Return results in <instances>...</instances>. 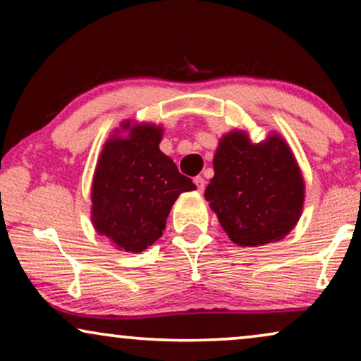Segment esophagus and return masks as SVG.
Returning a JSON list of instances; mask_svg holds the SVG:
<instances>
[{
  "instance_id": "34e87169",
  "label": "esophagus",
  "mask_w": 361,
  "mask_h": 361,
  "mask_svg": "<svg viewBox=\"0 0 361 361\" xmlns=\"http://www.w3.org/2000/svg\"><path fill=\"white\" fill-rule=\"evenodd\" d=\"M194 182H195V185H197V190H199V192H204V189H205V184H207L204 177H202V176H197L195 179H194Z\"/></svg>"
}]
</instances>
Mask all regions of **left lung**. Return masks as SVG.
<instances>
[{
    "label": "left lung",
    "mask_w": 361,
    "mask_h": 361,
    "mask_svg": "<svg viewBox=\"0 0 361 361\" xmlns=\"http://www.w3.org/2000/svg\"><path fill=\"white\" fill-rule=\"evenodd\" d=\"M214 171L205 199L233 243L278 241L298 224L304 180L283 137L251 145L245 133H230L215 152Z\"/></svg>",
    "instance_id": "1"
}]
</instances>
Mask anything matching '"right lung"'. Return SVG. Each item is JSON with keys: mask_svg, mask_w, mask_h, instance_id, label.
Returning a JSON list of instances; mask_svg holds the SVG:
<instances>
[{"mask_svg": "<svg viewBox=\"0 0 361 361\" xmlns=\"http://www.w3.org/2000/svg\"><path fill=\"white\" fill-rule=\"evenodd\" d=\"M123 130H130V123ZM161 137L154 125L133 126L126 137L113 135L93 176V226L128 253H140L161 238L177 197L197 189L161 152Z\"/></svg>", "mask_w": 361, "mask_h": 361, "instance_id": "add662e5", "label": "right lung"}]
</instances>
